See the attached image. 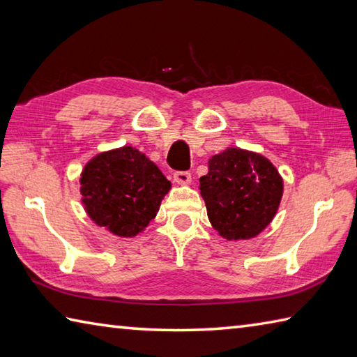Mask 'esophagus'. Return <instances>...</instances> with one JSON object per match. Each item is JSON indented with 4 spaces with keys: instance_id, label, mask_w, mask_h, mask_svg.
I'll return each mask as SVG.
<instances>
[{
    "instance_id": "esophagus-1",
    "label": "esophagus",
    "mask_w": 357,
    "mask_h": 357,
    "mask_svg": "<svg viewBox=\"0 0 357 357\" xmlns=\"http://www.w3.org/2000/svg\"><path fill=\"white\" fill-rule=\"evenodd\" d=\"M174 180H176L177 183L188 185L189 181H191V172H189V171H176V172H174Z\"/></svg>"
}]
</instances>
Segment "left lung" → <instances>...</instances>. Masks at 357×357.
<instances>
[{
	"instance_id": "8db88e82",
	"label": "left lung",
	"mask_w": 357,
	"mask_h": 357,
	"mask_svg": "<svg viewBox=\"0 0 357 357\" xmlns=\"http://www.w3.org/2000/svg\"><path fill=\"white\" fill-rule=\"evenodd\" d=\"M283 183L265 157L229 148L209 160L200 177V194L209 222L228 240L251 238L278 213Z\"/></svg>"
}]
</instances>
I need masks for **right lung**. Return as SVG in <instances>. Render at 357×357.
<instances>
[{"mask_svg": "<svg viewBox=\"0 0 357 357\" xmlns=\"http://www.w3.org/2000/svg\"><path fill=\"white\" fill-rule=\"evenodd\" d=\"M79 183L91 219L123 237L148 227L171 188L162 171L130 146L92 158Z\"/></svg>", "mask_w": 357, "mask_h": 357, "instance_id": "right-lung-1", "label": "right lung"}]
</instances>
